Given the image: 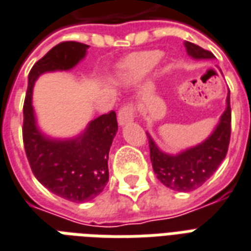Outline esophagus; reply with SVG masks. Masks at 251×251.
I'll use <instances>...</instances> for the list:
<instances>
[{"label":"esophagus","mask_w":251,"mask_h":251,"mask_svg":"<svg viewBox=\"0 0 251 251\" xmlns=\"http://www.w3.org/2000/svg\"><path fill=\"white\" fill-rule=\"evenodd\" d=\"M135 105L132 103H127V104H124L118 112V122L120 126H124V124L129 123V122H132L133 119H135Z\"/></svg>","instance_id":"obj_1"}]
</instances>
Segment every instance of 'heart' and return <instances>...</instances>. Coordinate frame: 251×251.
<instances>
[{"label":"heart","instance_id":"b5f03b06","mask_svg":"<svg viewBox=\"0 0 251 251\" xmlns=\"http://www.w3.org/2000/svg\"><path fill=\"white\" fill-rule=\"evenodd\" d=\"M161 58V52L156 50L135 52L124 59L120 65V74L127 80H139L154 69Z\"/></svg>","mask_w":251,"mask_h":251}]
</instances>
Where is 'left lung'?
<instances>
[{
	"label": "left lung",
	"instance_id": "left-lung-1",
	"mask_svg": "<svg viewBox=\"0 0 251 251\" xmlns=\"http://www.w3.org/2000/svg\"><path fill=\"white\" fill-rule=\"evenodd\" d=\"M185 47L188 54L196 59L214 58L212 52L195 43L185 42ZM230 92L226 99V110L222 114L217 128L208 140L195 148H190L176 156H171L161 152L147 133L150 143L151 163L156 177L164 185L173 190L190 192L197 189L217 171L221 161L225 159L230 143Z\"/></svg>",
	"mask_w": 251,
	"mask_h": 251
}]
</instances>
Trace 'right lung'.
Listing matches in <instances>:
<instances>
[{
    "instance_id": "obj_1",
    "label": "right lung",
    "mask_w": 251,
    "mask_h": 251,
    "mask_svg": "<svg viewBox=\"0 0 251 251\" xmlns=\"http://www.w3.org/2000/svg\"><path fill=\"white\" fill-rule=\"evenodd\" d=\"M87 45L75 41L58 43L29 73L24 103L22 139L30 168L43 186L73 202L88 201L100 195L108 182V153L118 131L115 111L92 120L82 136L74 140H50L35 126L31 91L39 75L54 70H69L82 59Z\"/></svg>"
}]
</instances>
